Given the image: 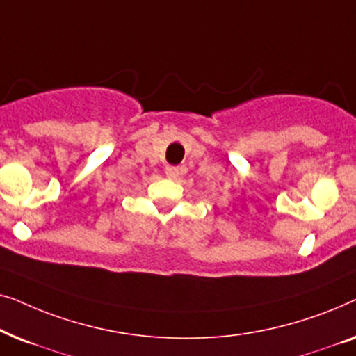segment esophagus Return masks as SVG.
<instances>
[{
    "label": "esophagus",
    "mask_w": 356,
    "mask_h": 356,
    "mask_svg": "<svg viewBox=\"0 0 356 356\" xmlns=\"http://www.w3.org/2000/svg\"><path fill=\"white\" fill-rule=\"evenodd\" d=\"M165 175H167L168 178H177L179 175V168L178 167H172V165H168L167 168H165Z\"/></svg>",
    "instance_id": "esophagus-1"
}]
</instances>
